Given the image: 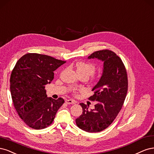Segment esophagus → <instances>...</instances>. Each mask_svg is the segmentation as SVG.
Here are the masks:
<instances>
[{"label": "esophagus", "instance_id": "1", "mask_svg": "<svg viewBox=\"0 0 154 154\" xmlns=\"http://www.w3.org/2000/svg\"><path fill=\"white\" fill-rule=\"evenodd\" d=\"M66 103L68 104H75L76 102L73 100H71V99H68L66 100Z\"/></svg>", "mask_w": 154, "mask_h": 154}]
</instances>
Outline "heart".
Instances as JSON below:
<instances>
[{"instance_id": "heart-1", "label": "heart", "mask_w": 154, "mask_h": 154, "mask_svg": "<svg viewBox=\"0 0 154 154\" xmlns=\"http://www.w3.org/2000/svg\"><path fill=\"white\" fill-rule=\"evenodd\" d=\"M75 68L77 73L80 76H86L89 77L92 75L95 71V65L92 63L86 62V61H80L76 63ZM81 90H77L75 89L73 90V92L76 94L77 92L81 91Z\"/></svg>"}]
</instances>
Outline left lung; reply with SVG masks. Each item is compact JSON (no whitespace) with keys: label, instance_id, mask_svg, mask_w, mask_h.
Here are the masks:
<instances>
[{"label":"left lung","instance_id":"1","mask_svg":"<svg viewBox=\"0 0 154 154\" xmlns=\"http://www.w3.org/2000/svg\"><path fill=\"white\" fill-rule=\"evenodd\" d=\"M97 58L103 61L100 80L93 88L94 95L88 99L97 101L95 109L88 110L83 103L82 115L75 120L76 125L88 132H99L106 129L115 120L123 105L128 90L127 73L121 58L108 49L96 51L88 59Z\"/></svg>","mask_w":154,"mask_h":154}]
</instances>
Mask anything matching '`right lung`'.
Segmentation results:
<instances>
[{"mask_svg":"<svg viewBox=\"0 0 154 154\" xmlns=\"http://www.w3.org/2000/svg\"><path fill=\"white\" fill-rule=\"evenodd\" d=\"M66 61L47 55L28 53L18 59L10 77L14 108L24 123L34 129L51 125L64 99L47 98L45 88L53 80L54 72Z\"/></svg>","mask_w":154,"mask_h":154,"instance_id":"obj_1","label":"right lung"}]
</instances>
